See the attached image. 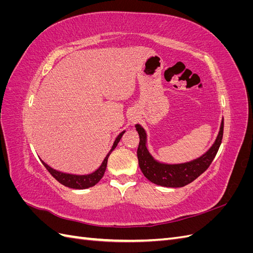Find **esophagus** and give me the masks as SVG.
Returning a JSON list of instances; mask_svg holds the SVG:
<instances>
[{"mask_svg":"<svg viewBox=\"0 0 253 253\" xmlns=\"http://www.w3.org/2000/svg\"><path fill=\"white\" fill-rule=\"evenodd\" d=\"M135 120H136V119H135V118H134V117H133V118H132V122H134V121H135Z\"/></svg>","mask_w":253,"mask_h":253,"instance_id":"esophagus-1","label":"esophagus"}]
</instances>
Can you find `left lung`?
Returning a JSON list of instances; mask_svg holds the SVG:
<instances>
[{"label": "left lung", "mask_w": 253, "mask_h": 253, "mask_svg": "<svg viewBox=\"0 0 253 253\" xmlns=\"http://www.w3.org/2000/svg\"><path fill=\"white\" fill-rule=\"evenodd\" d=\"M136 131L139 134V144L137 149V157L141 172L150 181L155 185L170 188L185 187L195 180L198 176L208 169L219 149L224 134V120L221 121L219 132L215 142L209 151L200 158L192 162L179 165H167L158 163L153 158L147 149V134L141 126L136 125Z\"/></svg>", "instance_id": "obj_1"}]
</instances>
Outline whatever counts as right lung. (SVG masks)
<instances>
[{
	"instance_id": "obj_1",
	"label": "right lung",
	"mask_w": 253,
	"mask_h": 253,
	"mask_svg": "<svg viewBox=\"0 0 253 253\" xmlns=\"http://www.w3.org/2000/svg\"><path fill=\"white\" fill-rule=\"evenodd\" d=\"M126 131L121 132L118 136L116 140H115L113 147L111 149V151L108 153V155L105 156L104 160L102 162L101 166L98 168V169L87 175H74V174H66V173H62V172H59L57 170H53L52 168H50L49 166H47L44 162H42V164L44 165V167L46 168V170L51 174V176L53 178H56L60 183H62L63 186L68 187V188H72V189H87L95 186L96 183L100 180L105 172L106 169V165H108V158L110 156V154L112 153V151L117 147L118 142L120 141L122 135H124Z\"/></svg>"
}]
</instances>
